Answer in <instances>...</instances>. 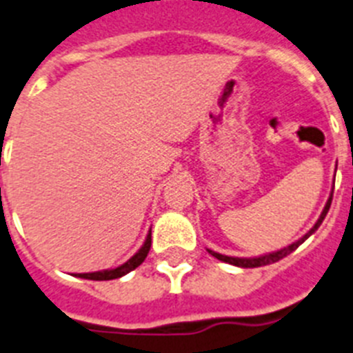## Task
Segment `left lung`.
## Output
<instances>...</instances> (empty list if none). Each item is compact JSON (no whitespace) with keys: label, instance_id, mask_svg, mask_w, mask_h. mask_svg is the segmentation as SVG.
<instances>
[{"label":"left lung","instance_id":"left-lung-1","mask_svg":"<svg viewBox=\"0 0 353 353\" xmlns=\"http://www.w3.org/2000/svg\"><path fill=\"white\" fill-rule=\"evenodd\" d=\"M330 202H332V195H330L329 201H327V204H325L323 211H321V214H320V219H318V222L314 223V228H312L307 234L302 236V238H300L299 241H295V243H291V245H288V247H284V249L277 250V252L265 254V256H259V257H231V256H223V254H219V252H213V250H208V252H210L213 257H216V259H220V261L229 263V265H234V266H241V268H257V266H265V265H272V263H277L279 259H283V257H286L288 254H291L295 249H299V245L304 243L309 236H311L312 232L320 228V223L323 222V219L327 216V213H329Z\"/></svg>","mask_w":353,"mask_h":353}]
</instances>
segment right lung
<instances>
[{"label": "right lung", "mask_w": 353, "mask_h": 353, "mask_svg": "<svg viewBox=\"0 0 353 353\" xmlns=\"http://www.w3.org/2000/svg\"><path fill=\"white\" fill-rule=\"evenodd\" d=\"M149 250H151V232L147 234L145 241H143V245L140 247L139 252L134 254L131 259H128L124 265L117 266V268H113V270H101V272H92V274H76V277L88 279V281H112V279H119V277H122V275L130 274L131 270H134L137 266L142 265L143 259H145L147 254H149Z\"/></svg>", "instance_id": "obj_1"}]
</instances>
